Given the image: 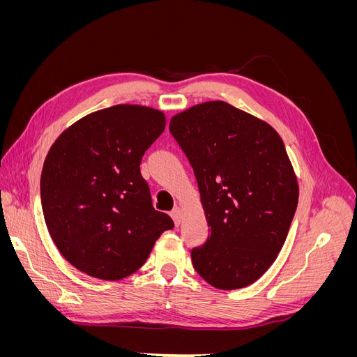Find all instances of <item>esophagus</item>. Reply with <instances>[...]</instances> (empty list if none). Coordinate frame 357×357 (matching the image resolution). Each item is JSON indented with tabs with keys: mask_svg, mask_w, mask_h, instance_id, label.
<instances>
[{
	"mask_svg": "<svg viewBox=\"0 0 357 357\" xmlns=\"http://www.w3.org/2000/svg\"><path fill=\"white\" fill-rule=\"evenodd\" d=\"M169 215L172 218V220H174V223L178 226V225H180V222H181V210H180L178 207H174V208L171 210Z\"/></svg>",
	"mask_w": 357,
	"mask_h": 357,
	"instance_id": "1",
	"label": "esophagus"
}]
</instances>
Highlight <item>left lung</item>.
Here are the masks:
<instances>
[{"mask_svg": "<svg viewBox=\"0 0 357 357\" xmlns=\"http://www.w3.org/2000/svg\"><path fill=\"white\" fill-rule=\"evenodd\" d=\"M195 172L211 234L192 250L195 271L215 289L255 283L286 241L298 205V180L275 129L223 101L169 121Z\"/></svg>", "mask_w": 357, "mask_h": 357, "instance_id": "left-lung-1", "label": "left lung"}]
</instances>
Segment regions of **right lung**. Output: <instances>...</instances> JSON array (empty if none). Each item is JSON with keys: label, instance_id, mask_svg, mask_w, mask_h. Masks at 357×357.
I'll list each match as a JSON object with an SVG mask.
<instances>
[{"label": "right lung", "instance_id": "1", "mask_svg": "<svg viewBox=\"0 0 357 357\" xmlns=\"http://www.w3.org/2000/svg\"><path fill=\"white\" fill-rule=\"evenodd\" d=\"M165 114L119 104L93 112L52 144L41 171V207L61 255L79 271L122 280L142 268L162 232L139 164L164 132Z\"/></svg>", "mask_w": 357, "mask_h": 357}]
</instances>
